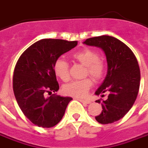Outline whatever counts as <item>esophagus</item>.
<instances>
[{
  "instance_id": "obj_1",
  "label": "esophagus",
  "mask_w": 148,
  "mask_h": 148,
  "mask_svg": "<svg viewBox=\"0 0 148 148\" xmlns=\"http://www.w3.org/2000/svg\"><path fill=\"white\" fill-rule=\"evenodd\" d=\"M77 100H79L80 102L83 103H86V104H90V103H91V101L90 100H88V99H77Z\"/></svg>"
}]
</instances>
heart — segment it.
<instances>
[{
  "instance_id": "obj_1",
  "label": "heart",
  "mask_w": 148,
  "mask_h": 148,
  "mask_svg": "<svg viewBox=\"0 0 148 148\" xmlns=\"http://www.w3.org/2000/svg\"><path fill=\"white\" fill-rule=\"evenodd\" d=\"M73 58L86 67V74H89L95 80H101L105 74L106 65L101 58H99L98 53L90 49H85L79 52L74 53ZM53 71L62 81L67 82L70 79L69 64L66 61L59 58L55 61L53 65ZM91 79L85 78L67 83L63 86V91L66 95L81 98L84 97L92 86Z\"/></svg>"
}]
</instances>
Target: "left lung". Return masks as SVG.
Instances as JSON below:
<instances>
[{
  "instance_id": "obj_1",
  "label": "left lung",
  "mask_w": 148,
  "mask_h": 148,
  "mask_svg": "<svg viewBox=\"0 0 148 148\" xmlns=\"http://www.w3.org/2000/svg\"><path fill=\"white\" fill-rule=\"evenodd\" d=\"M83 44L100 48L106 55L107 73L95 95L103 97L108 93V96L103 100V111L95 119L102 124L112 123L124 117L137 98L140 83L139 64L127 45L114 37L89 38Z\"/></svg>"
}]
</instances>
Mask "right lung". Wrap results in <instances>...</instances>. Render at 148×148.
Masks as SVG:
<instances>
[{"label":"right lung","mask_w":148,"mask_h":148,"mask_svg":"<svg viewBox=\"0 0 148 148\" xmlns=\"http://www.w3.org/2000/svg\"><path fill=\"white\" fill-rule=\"evenodd\" d=\"M77 45V41L42 39L29 46L17 61L13 72L14 95L21 110L34 124L52 127L64 116L72 98L45 97V93L58 90L54 62Z\"/></svg>","instance_id":"right-lung-1"}]
</instances>
